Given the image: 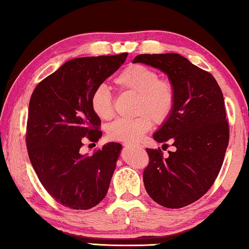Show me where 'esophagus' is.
I'll use <instances>...</instances> for the list:
<instances>
[{"label":"esophagus","instance_id":"1","mask_svg":"<svg viewBox=\"0 0 249 249\" xmlns=\"http://www.w3.org/2000/svg\"><path fill=\"white\" fill-rule=\"evenodd\" d=\"M124 146H127V147H129V146H131V144H129V142H124Z\"/></svg>","mask_w":249,"mask_h":249}]
</instances>
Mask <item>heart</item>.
Wrapping results in <instances>:
<instances>
[{
	"label": "heart",
	"mask_w": 249,
	"mask_h": 249,
	"mask_svg": "<svg viewBox=\"0 0 249 249\" xmlns=\"http://www.w3.org/2000/svg\"><path fill=\"white\" fill-rule=\"evenodd\" d=\"M119 89L137 95L135 119H118L108 124L107 136L112 141L138 142L149 129L152 120L162 124L172 113L176 91L168 80L159 79L158 72L142 64H130L115 77ZM90 107L102 120H110L114 115L112 95L107 87H96L90 96ZM152 119H151L150 118Z\"/></svg>",
	"instance_id": "b5f03b06"
}]
</instances>
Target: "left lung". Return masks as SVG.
I'll list each match as a JSON object with an SVG mask.
<instances>
[{
	"mask_svg": "<svg viewBox=\"0 0 249 249\" xmlns=\"http://www.w3.org/2000/svg\"><path fill=\"white\" fill-rule=\"evenodd\" d=\"M161 70L176 91L170 117L153 138L171 142L176 149L163 158L161 149L146 148V192L168 209H180L199 199L213 185L222 166L229 142L223 94L207 71L180 54H141L132 61Z\"/></svg>",
	"mask_w": 249,
	"mask_h": 249,
	"instance_id": "left-lung-1",
	"label": "left lung"
}]
</instances>
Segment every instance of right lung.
<instances>
[{"instance_id":"right-lung-1","label":"right lung","mask_w":249,"mask_h":249,"mask_svg":"<svg viewBox=\"0 0 249 249\" xmlns=\"http://www.w3.org/2000/svg\"><path fill=\"white\" fill-rule=\"evenodd\" d=\"M127 55L68 61L40 81L30 97L26 137L30 162L44 188L63 206L88 210L107 195L122 145L107 142L93 155L81 154L80 147L85 138L102 137L91 93Z\"/></svg>"}]
</instances>
